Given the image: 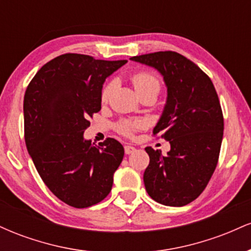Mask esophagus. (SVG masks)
I'll return each mask as SVG.
<instances>
[{
	"mask_svg": "<svg viewBox=\"0 0 251 251\" xmlns=\"http://www.w3.org/2000/svg\"><path fill=\"white\" fill-rule=\"evenodd\" d=\"M134 151H135V149L133 148V146H129V145H126V146H125V153H126V154L133 153Z\"/></svg>",
	"mask_w": 251,
	"mask_h": 251,
	"instance_id": "34e87169",
	"label": "esophagus"
}]
</instances>
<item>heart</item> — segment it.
<instances>
[{"mask_svg":"<svg viewBox=\"0 0 251 251\" xmlns=\"http://www.w3.org/2000/svg\"><path fill=\"white\" fill-rule=\"evenodd\" d=\"M132 82L137 91V93H143L146 91H153L158 94L160 89V82L158 80V77L153 75V74L145 73V72H140V73L134 74L132 76ZM114 83L111 82L108 85L105 86V88L102 89L101 93V99L102 101H106L111 96L112 91H113ZM144 126V122L142 120H134V122H129V120H122L117 125V129L120 133L124 135H132L135 132V129L142 128Z\"/></svg>","mask_w":251,"mask_h":251,"instance_id":"1","label":"heart"}]
</instances>
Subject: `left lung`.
<instances>
[{
	"instance_id": "obj_1",
	"label": "left lung",
	"mask_w": 251,
	"mask_h": 251,
	"mask_svg": "<svg viewBox=\"0 0 251 251\" xmlns=\"http://www.w3.org/2000/svg\"><path fill=\"white\" fill-rule=\"evenodd\" d=\"M129 60L159 72L168 89L163 113L153 128L170 151L146 148L150 164L144 184L152 200L183 206L200 196L214 174L223 139V114L210 77L176 51H157Z\"/></svg>"
}]
</instances>
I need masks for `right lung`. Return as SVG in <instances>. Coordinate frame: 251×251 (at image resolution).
<instances>
[{"instance_id": "right-lung-1", "label": "right lung", "mask_w": 251, "mask_h": 251, "mask_svg": "<svg viewBox=\"0 0 251 251\" xmlns=\"http://www.w3.org/2000/svg\"><path fill=\"white\" fill-rule=\"evenodd\" d=\"M126 62L63 54L42 66L25 91L28 152L48 189L74 208H88L109 194L124 158L118 140L93 146L83 132L88 118L101 109L105 80Z\"/></svg>"}]
</instances>
